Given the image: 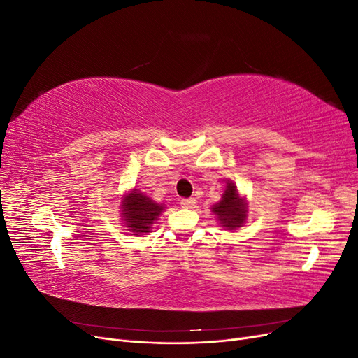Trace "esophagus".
I'll return each instance as SVG.
<instances>
[{
	"label": "esophagus",
	"mask_w": 358,
	"mask_h": 358,
	"mask_svg": "<svg viewBox=\"0 0 358 358\" xmlns=\"http://www.w3.org/2000/svg\"><path fill=\"white\" fill-rule=\"evenodd\" d=\"M180 206L183 209H194L197 206V200L196 199H182Z\"/></svg>",
	"instance_id": "esophagus-1"
}]
</instances>
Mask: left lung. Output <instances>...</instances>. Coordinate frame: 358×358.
Segmentation results:
<instances>
[{"label": "left lung", "mask_w": 358, "mask_h": 358, "mask_svg": "<svg viewBox=\"0 0 358 358\" xmlns=\"http://www.w3.org/2000/svg\"><path fill=\"white\" fill-rule=\"evenodd\" d=\"M216 221L224 230H237L248 220V201L233 180H227L221 200L212 206Z\"/></svg>", "instance_id": "8db88e82"}]
</instances>
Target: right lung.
Masks as SVG:
<instances>
[{
    "label": "right lung",
    "mask_w": 358,
    "mask_h": 358,
    "mask_svg": "<svg viewBox=\"0 0 358 358\" xmlns=\"http://www.w3.org/2000/svg\"><path fill=\"white\" fill-rule=\"evenodd\" d=\"M162 212H164V204L154 201L145 192L136 188L125 192L121 201V216L124 225L134 236L150 233L152 225Z\"/></svg>",
    "instance_id": "add662e5"
}]
</instances>
